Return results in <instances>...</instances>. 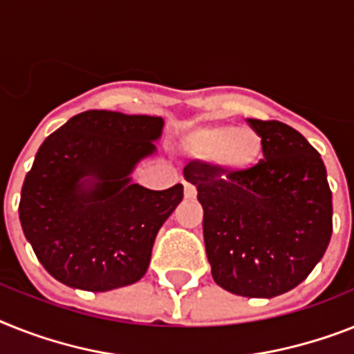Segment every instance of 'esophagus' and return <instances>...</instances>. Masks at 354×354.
I'll return each mask as SVG.
<instances>
[{"mask_svg": "<svg viewBox=\"0 0 354 354\" xmlns=\"http://www.w3.org/2000/svg\"><path fill=\"white\" fill-rule=\"evenodd\" d=\"M183 184H184V197H186V198H195V197H197V189H195L194 184L186 183V180H184Z\"/></svg>", "mask_w": 354, "mask_h": 354, "instance_id": "1", "label": "esophagus"}]
</instances>
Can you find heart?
<instances>
[{
  "instance_id": "obj_1",
  "label": "heart",
  "mask_w": 354,
  "mask_h": 354,
  "mask_svg": "<svg viewBox=\"0 0 354 354\" xmlns=\"http://www.w3.org/2000/svg\"><path fill=\"white\" fill-rule=\"evenodd\" d=\"M186 148L198 159H209L223 174H244L259 162L264 139L255 128L232 122H208L186 136Z\"/></svg>"
}]
</instances>
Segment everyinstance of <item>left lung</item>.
<instances>
[{"label": "left lung", "mask_w": 354, "mask_h": 354, "mask_svg": "<svg viewBox=\"0 0 354 354\" xmlns=\"http://www.w3.org/2000/svg\"><path fill=\"white\" fill-rule=\"evenodd\" d=\"M264 139V159L244 174L192 160L213 280L250 299L288 293L324 257L333 233L326 166L302 133L280 121L248 119Z\"/></svg>", "instance_id": "1"}]
</instances>
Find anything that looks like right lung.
I'll return each instance as SVG.
<instances>
[{"mask_svg": "<svg viewBox=\"0 0 354 354\" xmlns=\"http://www.w3.org/2000/svg\"><path fill=\"white\" fill-rule=\"evenodd\" d=\"M165 121L110 110L77 113L46 137L26 174L19 221L55 280L110 291L145 277L157 232L183 201V184L131 180L157 151Z\"/></svg>", "mask_w": 354, "mask_h": 354, "instance_id": "right-lung-1", "label": "right lung"}]
</instances>
